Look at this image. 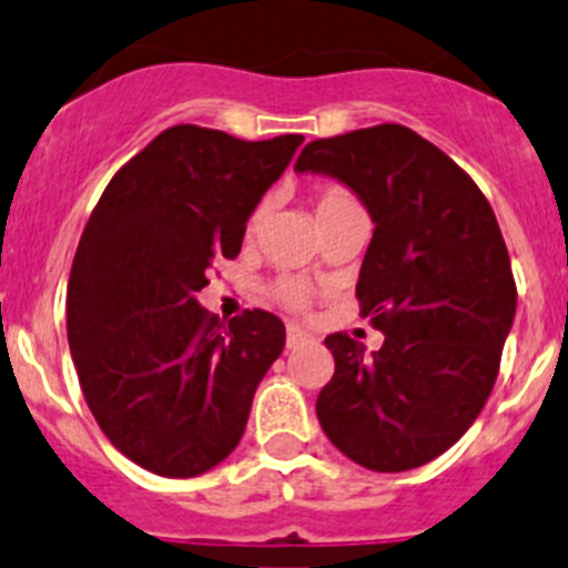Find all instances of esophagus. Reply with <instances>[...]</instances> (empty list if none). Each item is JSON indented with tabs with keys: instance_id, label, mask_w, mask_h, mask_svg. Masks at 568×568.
Masks as SVG:
<instances>
[{
	"instance_id": "1",
	"label": "esophagus",
	"mask_w": 568,
	"mask_h": 568,
	"mask_svg": "<svg viewBox=\"0 0 568 568\" xmlns=\"http://www.w3.org/2000/svg\"><path fill=\"white\" fill-rule=\"evenodd\" d=\"M310 339H312L310 332H304L301 326L290 323V326H287V348H298V345L310 343Z\"/></svg>"
}]
</instances>
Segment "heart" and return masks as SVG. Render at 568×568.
<instances>
[{"label": "heart", "instance_id": "b5f03b06", "mask_svg": "<svg viewBox=\"0 0 568 568\" xmlns=\"http://www.w3.org/2000/svg\"><path fill=\"white\" fill-rule=\"evenodd\" d=\"M348 200H351V194L343 192V189H337V186L323 189L315 200V212L321 214V212H326V209L343 206V203H348ZM264 214H267V200H264V203H258V206L251 212V217H247V236H253L258 229H262ZM273 295L281 301V304L287 306V310H306L312 301L310 287H306L304 281H298V278L278 281L273 290Z\"/></svg>", "mask_w": 568, "mask_h": 568}]
</instances>
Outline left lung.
<instances>
[{
  "instance_id": "1",
  "label": "left lung",
  "mask_w": 568,
  "mask_h": 568,
  "mask_svg": "<svg viewBox=\"0 0 568 568\" xmlns=\"http://www.w3.org/2000/svg\"><path fill=\"white\" fill-rule=\"evenodd\" d=\"M295 172L337 178L376 225L356 298L385 343L365 354L348 334H328L334 376L317 420L371 471L424 466L483 413L516 315L494 209L449 155L404 125L317 139Z\"/></svg>"
}]
</instances>
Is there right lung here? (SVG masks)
I'll use <instances>...</instances> for the list:
<instances>
[{"instance_id":"obj_1","label":"right lung","mask_w":568,"mask_h":568,"mask_svg":"<svg viewBox=\"0 0 568 568\" xmlns=\"http://www.w3.org/2000/svg\"><path fill=\"white\" fill-rule=\"evenodd\" d=\"M304 136L245 142L175 125L102 192L74 253L67 334L85 404L128 460L197 477L236 449L284 323L247 310L225 326L197 304L217 258Z\"/></svg>"}]
</instances>
